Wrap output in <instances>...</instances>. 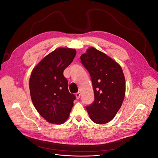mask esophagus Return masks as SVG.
Segmentation results:
<instances>
[{
  "instance_id": "obj_1",
  "label": "esophagus",
  "mask_w": 158,
  "mask_h": 158,
  "mask_svg": "<svg viewBox=\"0 0 158 158\" xmlns=\"http://www.w3.org/2000/svg\"><path fill=\"white\" fill-rule=\"evenodd\" d=\"M76 99H78L80 98V92L76 94Z\"/></svg>"
}]
</instances>
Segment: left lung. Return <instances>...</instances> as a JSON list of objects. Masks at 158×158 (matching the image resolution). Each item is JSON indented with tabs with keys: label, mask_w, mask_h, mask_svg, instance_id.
Returning a JSON list of instances; mask_svg holds the SVG:
<instances>
[{
	"label": "left lung",
	"mask_w": 158,
	"mask_h": 158,
	"mask_svg": "<svg viewBox=\"0 0 158 158\" xmlns=\"http://www.w3.org/2000/svg\"><path fill=\"white\" fill-rule=\"evenodd\" d=\"M92 78L95 100L86 107L93 122L111 121L120 109L125 95V78L121 66L104 52L89 47L80 56Z\"/></svg>",
	"instance_id": "left-lung-1"
}]
</instances>
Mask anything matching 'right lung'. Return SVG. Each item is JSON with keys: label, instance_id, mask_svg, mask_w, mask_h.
<instances>
[{"label": "right lung", "instance_id": "right-lung-1", "mask_svg": "<svg viewBox=\"0 0 158 158\" xmlns=\"http://www.w3.org/2000/svg\"><path fill=\"white\" fill-rule=\"evenodd\" d=\"M76 54L74 49L57 48L45 56L31 72L30 91L33 104L50 123H64L74 106L75 95L69 92L63 71Z\"/></svg>", "mask_w": 158, "mask_h": 158}]
</instances>
